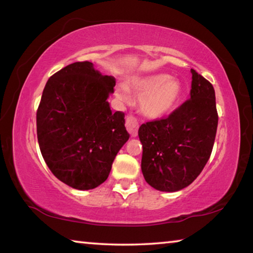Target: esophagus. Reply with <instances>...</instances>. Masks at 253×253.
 <instances>
[{
    "label": "esophagus",
    "instance_id": "esophagus-1",
    "mask_svg": "<svg viewBox=\"0 0 253 253\" xmlns=\"http://www.w3.org/2000/svg\"><path fill=\"white\" fill-rule=\"evenodd\" d=\"M126 128L129 134L132 136V137H136L137 136V131H138V121L134 117L131 116V115H128V116L126 117Z\"/></svg>",
    "mask_w": 253,
    "mask_h": 253
}]
</instances>
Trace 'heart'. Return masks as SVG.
Returning <instances> with one entry per match:
<instances>
[{
	"label": "heart",
	"mask_w": 253,
	"mask_h": 253,
	"mask_svg": "<svg viewBox=\"0 0 253 253\" xmlns=\"http://www.w3.org/2000/svg\"><path fill=\"white\" fill-rule=\"evenodd\" d=\"M129 89L139 96V108L145 116L160 118L172 111L181 100L183 88L177 79L166 74L152 75L132 80ZM116 96L126 100L128 93L125 87L119 85Z\"/></svg>",
	"instance_id": "obj_1"
}]
</instances>
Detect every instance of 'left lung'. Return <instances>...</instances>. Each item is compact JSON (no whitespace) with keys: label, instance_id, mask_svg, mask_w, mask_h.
<instances>
[{"label":"left lung","instance_id":"1","mask_svg":"<svg viewBox=\"0 0 253 253\" xmlns=\"http://www.w3.org/2000/svg\"><path fill=\"white\" fill-rule=\"evenodd\" d=\"M192 72L191 98L169 117L139 127L145 181L162 192H176L199 176L211 156L216 135L215 92L212 84Z\"/></svg>","mask_w":253,"mask_h":253}]
</instances>
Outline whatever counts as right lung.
Masks as SVG:
<instances>
[{
	"mask_svg": "<svg viewBox=\"0 0 253 253\" xmlns=\"http://www.w3.org/2000/svg\"><path fill=\"white\" fill-rule=\"evenodd\" d=\"M116 84L89 61L75 62L46 81L37 111V135L43 160L55 177L77 190L104 183L128 138L125 114L111 113Z\"/></svg>",
	"mask_w": 253,
	"mask_h": 253,
	"instance_id": "add662e5",
	"label": "right lung"
}]
</instances>
